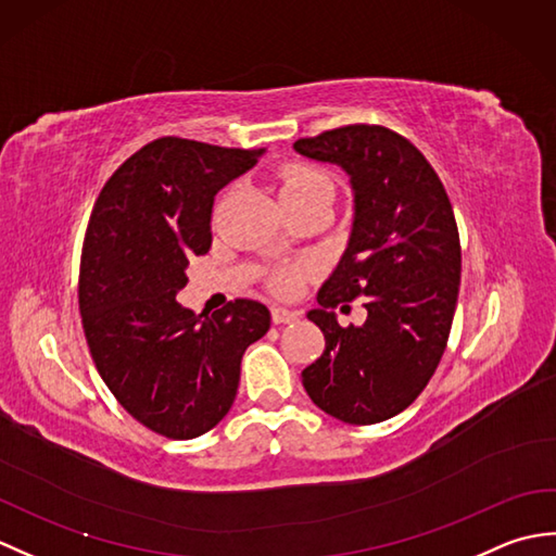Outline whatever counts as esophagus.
I'll return each mask as SVG.
<instances>
[{
    "mask_svg": "<svg viewBox=\"0 0 556 556\" xmlns=\"http://www.w3.org/2000/svg\"><path fill=\"white\" fill-rule=\"evenodd\" d=\"M299 311H289V308H271V323L275 325H291L299 320Z\"/></svg>",
    "mask_w": 556,
    "mask_h": 556,
    "instance_id": "esophagus-1",
    "label": "esophagus"
}]
</instances>
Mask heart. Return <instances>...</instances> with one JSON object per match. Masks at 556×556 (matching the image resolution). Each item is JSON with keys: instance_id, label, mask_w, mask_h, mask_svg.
<instances>
[{"instance_id": "heart-1", "label": "heart", "mask_w": 556, "mask_h": 556, "mask_svg": "<svg viewBox=\"0 0 556 556\" xmlns=\"http://www.w3.org/2000/svg\"><path fill=\"white\" fill-rule=\"evenodd\" d=\"M313 184H329L327 176L323 172L317 169H311V167H293L285 174V179H281V186H279V193L285 191H291V188H303V186H313ZM275 285L279 291H291L293 287H296V275L293 271H279Z\"/></svg>"}]
</instances>
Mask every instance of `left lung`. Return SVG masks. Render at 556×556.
Here are the masks:
<instances>
[{"instance_id":"8db88e82","label":"left lung","mask_w":556,"mask_h":556,"mask_svg":"<svg viewBox=\"0 0 556 556\" xmlns=\"http://www.w3.org/2000/svg\"><path fill=\"white\" fill-rule=\"evenodd\" d=\"M301 157L349 176L353 222L308 320L325 353L301 372L313 404L349 425L410 406L430 382L452 329L460 245L452 203L422 152L389 128L353 124L293 143ZM365 295L369 317L341 328L333 308Z\"/></svg>"}]
</instances>
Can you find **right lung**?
<instances>
[{"label":"right lung","mask_w":556,"mask_h":556,"mask_svg":"<svg viewBox=\"0 0 556 556\" xmlns=\"http://www.w3.org/2000/svg\"><path fill=\"white\" fill-rule=\"evenodd\" d=\"M263 150L157 138L104 184L80 255L78 303L92 361L116 401L152 432L193 440L227 416L245 349L269 311L236 299L181 308L188 260L212 243V205Z\"/></svg>","instance_id":"obj_1"}]
</instances>
